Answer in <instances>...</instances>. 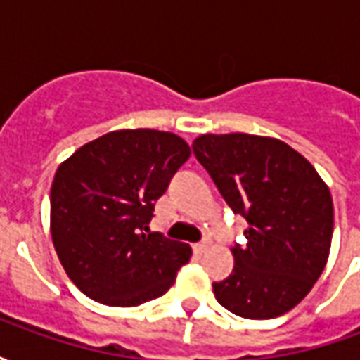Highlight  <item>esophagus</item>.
Here are the masks:
<instances>
[{"label":"esophagus","instance_id":"obj_1","mask_svg":"<svg viewBox=\"0 0 360 360\" xmlns=\"http://www.w3.org/2000/svg\"><path fill=\"white\" fill-rule=\"evenodd\" d=\"M206 247H208V243L202 241V243H196L195 247H193V250H195L196 255H202L204 250H206Z\"/></svg>","mask_w":360,"mask_h":360}]
</instances>
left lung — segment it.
Here are the masks:
<instances>
[{
  "label": "left lung",
  "mask_w": 360,
  "mask_h": 360,
  "mask_svg": "<svg viewBox=\"0 0 360 360\" xmlns=\"http://www.w3.org/2000/svg\"><path fill=\"white\" fill-rule=\"evenodd\" d=\"M193 152L227 206L249 224L247 243L233 247V271L212 285L216 299L250 320L285 314L307 297L328 262L330 188L309 160L278 139L202 134Z\"/></svg>",
  "instance_id": "left-lung-1"
}]
</instances>
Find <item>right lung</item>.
Masks as SVG:
<instances>
[{
    "label": "right lung",
    "instance_id": "obj_1",
    "mask_svg": "<svg viewBox=\"0 0 360 360\" xmlns=\"http://www.w3.org/2000/svg\"><path fill=\"white\" fill-rule=\"evenodd\" d=\"M191 156L181 136L113 131L59 165L51 183V239L67 276L110 307H139L173 285L193 250L150 233L154 204Z\"/></svg>",
    "mask_w": 360,
    "mask_h": 360
}]
</instances>
